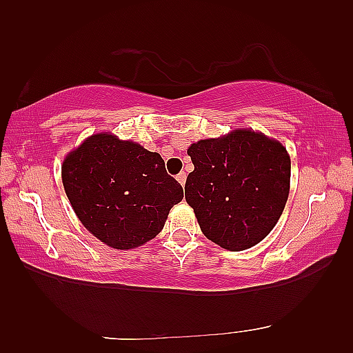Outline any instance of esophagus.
Listing matches in <instances>:
<instances>
[{"label":"esophagus","mask_w":353,"mask_h":353,"mask_svg":"<svg viewBox=\"0 0 353 353\" xmlns=\"http://www.w3.org/2000/svg\"><path fill=\"white\" fill-rule=\"evenodd\" d=\"M176 179H177V182L183 186L185 182H186V174H185V172H179Z\"/></svg>","instance_id":"esophagus-1"}]
</instances>
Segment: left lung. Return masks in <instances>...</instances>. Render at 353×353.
I'll list each match as a JSON object with an SVG mask.
<instances>
[{"label":"left lung","mask_w":353,"mask_h":353,"mask_svg":"<svg viewBox=\"0 0 353 353\" xmlns=\"http://www.w3.org/2000/svg\"><path fill=\"white\" fill-rule=\"evenodd\" d=\"M185 199L203 235L230 252L261 243L287 205L291 159L281 141L239 127L194 142Z\"/></svg>","instance_id":"left-lung-1"}]
</instances>
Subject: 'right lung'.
<instances>
[{"mask_svg":"<svg viewBox=\"0 0 353 353\" xmlns=\"http://www.w3.org/2000/svg\"><path fill=\"white\" fill-rule=\"evenodd\" d=\"M62 183L80 223L117 250L153 239L183 197L159 153L110 132L91 134L65 156Z\"/></svg>","mask_w":353,"mask_h":353,"instance_id":"right-lung-1","label":"right lung"}]
</instances>
